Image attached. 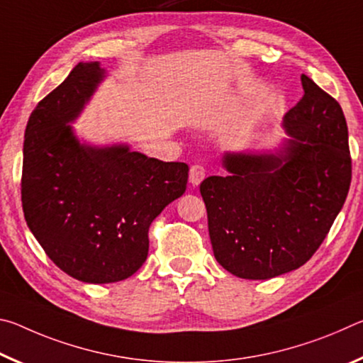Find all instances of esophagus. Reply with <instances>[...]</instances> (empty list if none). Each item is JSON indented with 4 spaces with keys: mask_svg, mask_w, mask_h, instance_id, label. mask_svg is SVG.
<instances>
[{
    "mask_svg": "<svg viewBox=\"0 0 363 363\" xmlns=\"http://www.w3.org/2000/svg\"><path fill=\"white\" fill-rule=\"evenodd\" d=\"M205 176H206V169L203 164H192V167H190L189 181L192 186H199V184L205 179Z\"/></svg>",
    "mask_w": 363,
    "mask_h": 363,
    "instance_id": "34e87169",
    "label": "esophagus"
}]
</instances>
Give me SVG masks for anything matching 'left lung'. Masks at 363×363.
I'll return each mask as SVG.
<instances>
[{"mask_svg": "<svg viewBox=\"0 0 363 363\" xmlns=\"http://www.w3.org/2000/svg\"><path fill=\"white\" fill-rule=\"evenodd\" d=\"M304 96L279 153L225 152L227 176L200 184L216 261L240 279L267 280L311 259L346 201L352 177L347 125L336 99L301 75Z\"/></svg>", "mask_w": 363, "mask_h": 363, "instance_id": "left-lung-1", "label": "left lung"}]
</instances>
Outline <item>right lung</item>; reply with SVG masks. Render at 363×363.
<instances>
[{"instance_id": "right-lung-1", "label": "right lung", "mask_w": 363, "mask_h": 363, "mask_svg": "<svg viewBox=\"0 0 363 363\" xmlns=\"http://www.w3.org/2000/svg\"><path fill=\"white\" fill-rule=\"evenodd\" d=\"M106 77L79 62L30 115L23 139L22 208L56 266L86 284L131 277L149 253V227L186 192L189 167L128 145L82 144L72 123Z\"/></svg>"}]
</instances>
